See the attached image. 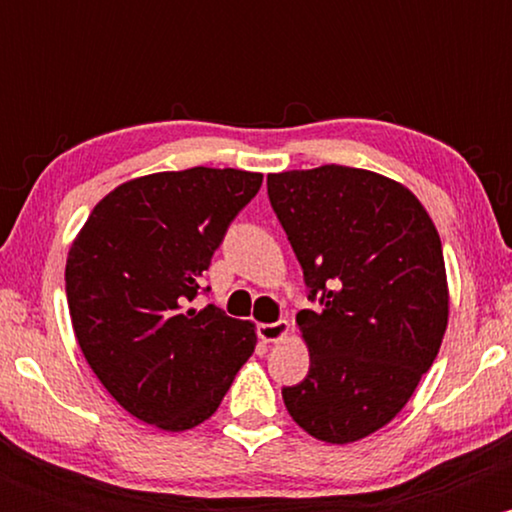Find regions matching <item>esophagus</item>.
Instances as JSON below:
<instances>
[{
    "mask_svg": "<svg viewBox=\"0 0 512 512\" xmlns=\"http://www.w3.org/2000/svg\"><path fill=\"white\" fill-rule=\"evenodd\" d=\"M289 320H276V322H264V325L257 327V334H260L262 342L272 344V342H281V339L289 334Z\"/></svg>",
    "mask_w": 512,
    "mask_h": 512,
    "instance_id": "obj_1",
    "label": "esophagus"
}]
</instances>
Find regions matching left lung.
I'll return each instance as SVG.
<instances>
[{
  "instance_id": "obj_1",
  "label": "left lung",
  "mask_w": 512,
  "mask_h": 512,
  "mask_svg": "<svg viewBox=\"0 0 512 512\" xmlns=\"http://www.w3.org/2000/svg\"><path fill=\"white\" fill-rule=\"evenodd\" d=\"M267 195L315 303L296 315L310 370L281 397L313 438L354 443L390 424L436 361L448 327L440 236L407 187L370 170L272 173Z\"/></svg>"
}]
</instances>
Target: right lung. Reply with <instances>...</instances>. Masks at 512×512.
Here are the masks:
<instances>
[{"label": "right lung", "mask_w": 512, "mask_h": 512, "mask_svg": "<svg viewBox=\"0 0 512 512\" xmlns=\"http://www.w3.org/2000/svg\"><path fill=\"white\" fill-rule=\"evenodd\" d=\"M260 173L190 168L115 187L91 211L67 257L76 342L105 390L163 431H187L219 409L252 356V322L216 305L187 308L202 272Z\"/></svg>", "instance_id": "right-lung-1"}]
</instances>
